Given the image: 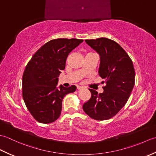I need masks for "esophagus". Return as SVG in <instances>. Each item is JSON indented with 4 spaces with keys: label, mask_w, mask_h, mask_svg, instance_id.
I'll return each mask as SVG.
<instances>
[{
    "label": "esophagus",
    "mask_w": 156,
    "mask_h": 156,
    "mask_svg": "<svg viewBox=\"0 0 156 156\" xmlns=\"http://www.w3.org/2000/svg\"><path fill=\"white\" fill-rule=\"evenodd\" d=\"M84 87H81V86H77V88L78 89V90H81V89L83 88Z\"/></svg>",
    "instance_id": "34e87169"
}]
</instances>
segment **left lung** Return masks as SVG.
<instances>
[{"mask_svg": "<svg viewBox=\"0 0 156 156\" xmlns=\"http://www.w3.org/2000/svg\"><path fill=\"white\" fill-rule=\"evenodd\" d=\"M85 41L100 55L98 73L105 80L106 85L102 87L104 92L100 94L89 89L91 97L82 108L85 113L94 120H107L124 107L133 90L135 84L133 62L121 46L110 39L101 37Z\"/></svg>", "mask_w": 156, "mask_h": 156, "instance_id": "left-lung-1", "label": "left lung"}]
</instances>
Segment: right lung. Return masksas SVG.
<instances>
[{
  "label": "right lung",
  "instance_id": "obj_1",
  "mask_svg": "<svg viewBox=\"0 0 156 156\" xmlns=\"http://www.w3.org/2000/svg\"><path fill=\"white\" fill-rule=\"evenodd\" d=\"M83 41L78 39H55L46 43L26 66L22 80L23 98L36 121L51 123L61 114L63 98L76 90L74 85L57 88L58 76L65 69L66 59Z\"/></svg>",
  "mask_w": 156,
  "mask_h": 156
}]
</instances>
